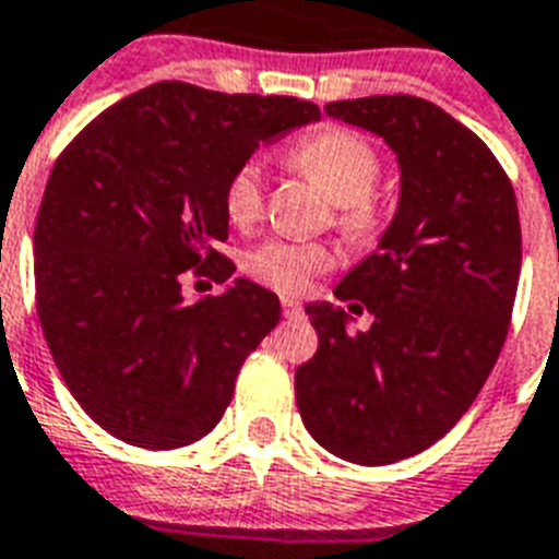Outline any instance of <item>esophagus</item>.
<instances>
[{
  "instance_id": "obj_1",
  "label": "esophagus",
  "mask_w": 559,
  "mask_h": 559,
  "mask_svg": "<svg viewBox=\"0 0 559 559\" xmlns=\"http://www.w3.org/2000/svg\"><path fill=\"white\" fill-rule=\"evenodd\" d=\"M281 308H284V317H287V319L301 317V305H298V298L284 296V298H281Z\"/></svg>"
}]
</instances>
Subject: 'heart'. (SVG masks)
<instances>
[{
    "mask_svg": "<svg viewBox=\"0 0 559 559\" xmlns=\"http://www.w3.org/2000/svg\"><path fill=\"white\" fill-rule=\"evenodd\" d=\"M287 160L317 181L340 207V225L346 231H372L378 211L369 195L381 181V155L364 134L352 128H325L301 140ZM266 187L261 164L237 166L223 190V207L234 228H251L261 219ZM334 266V249L322 242L270 240L246 254V272L281 293H305L317 275Z\"/></svg>",
    "mask_w": 559,
    "mask_h": 559,
    "instance_id": "1",
    "label": "heart"
}]
</instances>
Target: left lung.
I'll return each instance as SVG.
<instances>
[{
  "label": "left lung",
  "mask_w": 559,
  "mask_h": 559,
  "mask_svg": "<svg viewBox=\"0 0 559 559\" xmlns=\"http://www.w3.org/2000/svg\"><path fill=\"white\" fill-rule=\"evenodd\" d=\"M325 114L393 148L402 190L378 249L334 289L364 301L372 328L348 334L331 301L305 308L319 348L296 369V404L322 449L386 466L442 440L501 355L522 270L516 193L487 143L433 102L366 96Z\"/></svg>",
  "instance_id": "1"
}]
</instances>
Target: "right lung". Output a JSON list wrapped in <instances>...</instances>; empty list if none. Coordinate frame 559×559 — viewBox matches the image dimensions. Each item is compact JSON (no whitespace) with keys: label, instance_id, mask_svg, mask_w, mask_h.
I'll list each match as a JSON object with an SVG mask.
<instances>
[{"label":"right lung","instance_id":"add662e5","mask_svg":"<svg viewBox=\"0 0 559 559\" xmlns=\"http://www.w3.org/2000/svg\"><path fill=\"white\" fill-rule=\"evenodd\" d=\"M313 102L160 81L63 148L34 225L37 317L81 411L169 451L216 428L242 360L278 325L272 289L234 278L223 190L254 148L317 122ZM229 281L187 302L183 272Z\"/></svg>","mask_w":559,"mask_h":559}]
</instances>
